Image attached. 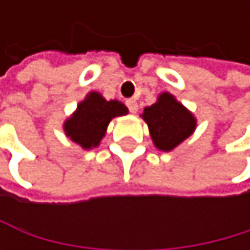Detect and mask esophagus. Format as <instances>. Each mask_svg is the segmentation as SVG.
I'll return each mask as SVG.
<instances>
[{
    "label": "esophagus",
    "instance_id": "34e87169",
    "mask_svg": "<svg viewBox=\"0 0 250 250\" xmlns=\"http://www.w3.org/2000/svg\"><path fill=\"white\" fill-rule=\"evenodd\" d=\"M126 104H127V108H129V111H130L132 114H135V112L138 111V103H136V100H135V99H129V100H126Z\"/></svg>",
    "mask_w": 250,
    "mask_h": 250
}]
</instances>
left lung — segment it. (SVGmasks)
<instances>
[{"label": "left lung", "instance_id": "left-lung-1", "mask_svg": "<svg viewBox=\"0 0 250 250\" xmlns=\"http://www.w3.org/2000/svg\"><path fill=\"white\" fill-rule=\"evenodd\" d=\"M142 118L148 124L154 146L162 151H171L188 139L195 127L196 118L169 93H162L157 102L144 108Z\"/></svg>", "mask_w": 250, "mask_h": 250}]
</instances>
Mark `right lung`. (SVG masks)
<instances>
[{
  "instance_id": "obj_1",
  "label": "right lung",
  "mask_w": 250,
  "mask_h": 250,
  "mask_svg": "<svg viewBox=\"0 0 250 250\" xmlns=\"http://www.w3.org/2000/svg\"><path fill=\"white\" fill-rule=\"evenodd\" d=\"M127 112L121 102L106 100L100 93L91 91L65 120L64 132L83 150H91L100 144L111 120Z\"/></svg>"
}]
</instances>
